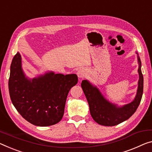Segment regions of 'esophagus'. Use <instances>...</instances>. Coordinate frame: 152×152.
Masks as SVG:
<instances>
[{
  "mask_svg": "<svg viewBox=\"0 0 152 152\" xmlns=\"http://www.w3.org/2000/svg\"><path fill=\"white\" fill-rule=\"evenodd\" d=\"M86 71L84 69H80L78 70L77 75L79 78H81V79L83 78L84 77L86 76Z\"/></svg>",
  "mask_w": 152,
  "mask_h": 152,
  "instance_id": "obj_1",
  "label": "esophagus"
}]
</instances>
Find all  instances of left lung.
Here are the masks:
<instances>
[{
    "mask_svg": "<svg viewBox=\"0 0 152 152\" xmlns=\"http://www.w3.org/2000/svg\"><path fill=\"white\" fill-rule=\"evenodd\" d=\"M138 62L139 79L137 96L132 102L122 107H117L115 104L110 103L104 99L96 88L91 85L87 80L82 81L81 88L89 104L91 115L96 122L106 126H113L128 120L136 111L143 92V77L139 56Z\"/></svg>",
    "mask_w": 152,
    "mask_h": 152,
    "instance_id": "8db88e82",
    "label": "left lung"
}]
</instances>
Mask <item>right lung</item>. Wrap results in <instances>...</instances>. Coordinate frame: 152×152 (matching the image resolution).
Masks as SVG:
<instances>
[{
	"mask_svg": "<svg viewBox=\"0 0 152 152\" xmlns=\"http://www.w3.org/2000/svg\"><path fill=\"white\" fill-rule=\"evenodd\" d=\"M75 74L46 73L28 80L17 53L11 64L9 90L14 107L26 120L38 126H49L62 120L69 90L77 83Z\"/></svg>",
	"mask_w": 152,
	"mask_h": 152,
	"instance_id": "obj_1",
	"label": "right lung"
}]
</instances>
